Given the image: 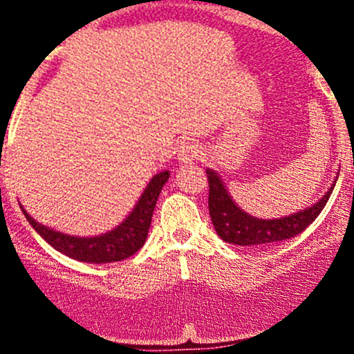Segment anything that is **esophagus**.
I'll return each mask as SVG.
<instances>
[{
  "instance_id": "obj_1",
  "label": "esophagus",
  "mask_w": 354,
  "mask_h": 354,
  "mask_svg": "<svg viewBox=\"0 0 354 354\" xmlns=\"http://www.w3.org/2000/svg\"><path fill=\"white\" fill-rule=\"evenodd\" d=\"M200 156H202V151L197 144H192V142H185L178 149V160L181 164H194Z\"/></svg>"
}]
</instances>
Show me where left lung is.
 <instances>
[{
    "label": "left lung",
    "instance_id": "1",
    "mask_svg": "<svg viewBox=\"0 0 354 354\" xmlns=\"http://www.w3.org/2000/svg\"><path fill=\"white\" fill-rule=\"evenodd\" d=\"M209 180V214L212 219L214 230L221 240L231 245L240 246H262L277 241L289 240L301 231H305L317 219L335 187V181L326 192L322 198L317 200L313 205L279 217V219H259L246 214L241 207L234 203L233 197L227 194L224 181L214 169H205ZM339 176V173H337Z\"/></svg>",
    "mask_w": 354,
    "mask_h": 354
}]
</instances>
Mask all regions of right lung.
Masks as SVG:
<instances>
[{"label": "right lung", "instance_id": "obj_1", "mask_svg": "<svg viewBox=\"0 0 354 354\" xmlns=\"http://www.w3.org/2000/svg\"><path fill=\"white\" fill-rule=\"evenodd\" d=\"M167 180H169V171H162V173H157L156 176H152V180L149 181L144 194L140 195L127 219L120 226L108 231V233L99 234V236H71V234L59 233L51 227L42 226L34 217H30V214H27V210L22 205L20 207H22L25 219L41 234L42 240L48 241L53 248L58 250L63 255L88 263L120 262V260H124L137 253L144 246L157 198H159L160 190Z\"/></svg>", "mask_w": 354, "mask_h": 354}]
</instances>
